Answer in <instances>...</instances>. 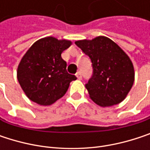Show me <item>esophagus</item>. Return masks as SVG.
<instances>
[{"label":"esophagus","mask_w":150,"mask_h":150,"mask_svg":"<svg viewBox=\"0 0 150 150\" xmlns=\"http://www.w3.org/2000/svg\"><path fill=\"white\" fill-rule=\"evenodd\" d=\"M75 75H76L77 79H79V80H81V73L80 71H78V72L75 74Z\"/></svg>","instance_id":"1"}]
</instances>
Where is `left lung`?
Wrapping results in <instances>:
<instances>
[{
    "mask_svg": "<svg viewBox=\"0 0 150 150\" xmlns=\"http://www.w3.org/2000/svg\"><path fill=\"white\" fill-rule=\"evenodd\" d=\"M75 43L92 62L93 75L86 84L91 100L103 108L122 103L135 81L134 66L129 55L106 36Z\"/></svg>",
    "mask_w": 150,
    "mask_h": 150,
    "instance_id": "1",
    "label": "left lung"
}]
</instances>
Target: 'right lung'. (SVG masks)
Segmentation results:
<instances>
[{
	"mask_svg": "<svg viewBox=\"0 0 150 150\" xmlns=\"http://www.w3.org/2000/svg\"><path fill=\"white\" fill-rule=\"evenodd\" d=\"M71 44L69 40L47 36L36 41L25 53L17 68V79L29 100L49 106L66 94L76 77L68 73L62 53Z\"/></svg>",
	"mask_w": 150,
	"mask_h": 150,
	"instance_id": "1",
	"label": "right lung"
}]
</instances>
